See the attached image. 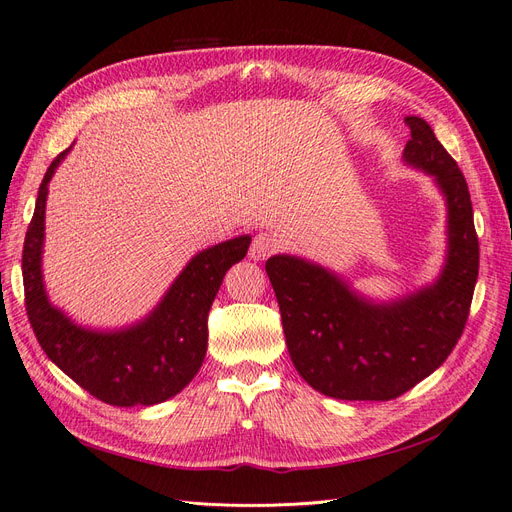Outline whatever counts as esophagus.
<instances>
[{"label":"esophagus","instance_id":"obj_1","mask_svg":"<svg viewBox=\"0 0 512 512\" xmlns=\"http://www.w3.org/2000/svg\"><path fill=\"white\" fill-rule=\"evenodd\" d=\"M277 247H280V241H277L273 232H258V235H254L252 245H250V258L265 260L277 250Z\"/></svg>","mask_w":512,"mask_h":512}]
</instances>
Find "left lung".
I'll return each instance as SVG.
<instances>
[{
    "label": "left lung",
    "instance_id": "obj_1",
    "mask_svg": "<svg viewBox=\"0 0 512 512\" xmlns=\"http://www.w3.org/2000/svg\"><path fill=\"white\" fill-rule=\"evenodd\" d=\"M404 160L438 183L448 209L440 277L404 299L374 303L339 275L297 256L267 260L290 359L335 399L389 401L433 374L466 327L478 277V237L466 177L421 117H406Z\"/></svg>",
    "mask_w": 512,
    "mask_h": 512
}]
</instances>
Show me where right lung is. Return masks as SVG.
I'll return each instance as SVG.
<instances>
[{
	"instance_id": "obj_1",
	"label": "right lung",
	"mask_w": 512,
	"mask_h": 512,
	"mask_svg": "<svg viewBox=\"0 0 512 512\" xmlns=\"http://www.w3.org/2000/svg\"><path fill=\"white\" fill-rule=\"evenodd\" d=\"M61 151L40 183L36 211L23 245L25 309L46 356L104 404L153 406L175 397L196 376L207 352V316L226 271L243 260L252 237L241 235L196 254L153 312L119 331L74 324L51 305L42 282L44 211Z\"/></svg>"
}]
</instances>
